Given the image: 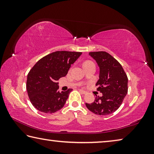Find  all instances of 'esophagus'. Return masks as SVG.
Instances as JSON below:
<instances>
[{
    "label": "esophagus",
    "mask_w": 154,
    "mask_h": 154,
    "mask_svg": "<svg viewBox=\"0 0 154 154\" xmlns=\"http://www.w3.org/2000/svg\"><path fill=\"white\" fill-rule=\"evenodd\" d=\"M79 91H80V92H82V94H86V93H87V92H86V91H85V90H82V89H79Z\"/></svg>",
    "instance_id": "34e87169"
}]
</instances>
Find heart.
Instances as JSON below:
<instances>
[{
	"label": "heart",
	"mask_w": 154,
	"mask_h": 154,
	"mask_svg": "<svg viewBox=\"0 0 154 154\" xmlns=\"http://www.w3.org/2000/svg\"><path fill=\"white\" fill-rule=\"evenodd\" d=\"M87 62H90V61H87Z\"/></svg>",
	"instance_id": "b5f03b06"
}]
</instances>
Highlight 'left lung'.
<instances>
[{"mask_svg":"<svg viewBox=\"0 0 154 154\" xmlns=\"http://www.w3.org/2000/svg\"><path fill=\"white\" fill-rule=\"evenodd\" d=\"M100 69L96 85L102 96L96 95L92 103H85L90 111L99 116H106L118 109L128 92V77L122 65L105 51L90 52Z\"/></svg>","mask_w":154,"mask_h":154,"instance_id":"1","label":"left lung"}]
</instances>
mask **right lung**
Masks as SVG:
<instances>
[{
	"label": "right lung",
	"instance_id": "obj_1",
	"mask_svg": "<svg viewBox=\"0 0 154 154\" xmlns=\"http://www.w3.org/2000/svg\"><path fill=\"white\" fill-rule=\"evenodd\" d=\"M82 52L58 51L40 59L28 72L26 90L32 105L41 112L53 113L63 107L72 89L58 90L57 82L65 77Z\"/></svg>",
	"mask_w": 154,
	"mask_h": 154
}]
</instances>
